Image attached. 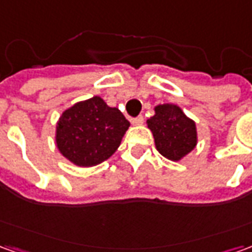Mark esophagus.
<instances>
[{
  "label": "esophagus",
  "instance_id": "34e87169",
  "mask_svg": "<svg viewBox=\"0 0 252 252\" xmlns=\"http://www.w3.org/2000/svg\"><path fill=\"white\" fill-rule=\"evenodd\" d=\"M143 121H144V117H143L142 115L137 116V117H133V119H131V123L133 124V126H140V124H143Z\"/></svg>",
  "mask_w": 252,
  "mask_h": 252
}]
</instances>
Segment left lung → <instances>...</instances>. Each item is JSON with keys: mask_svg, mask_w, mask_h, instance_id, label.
<instances>
[{"mask_svg": "<svg viewBox=\"0 0 252 252\" xmlns=\"http://www.w3.org/2000/svg\"><path fill=\"white\" fill-rule=\"evenodd\" d=\"M159 153L170 160H180L197 144L194 121L188 119L180 106L159 105L155 116L147 120Z\"/></svg>", "mask_w": 252, "mask_h": 252, "instance_id": "1", "label": "left lung"}]
</instances>
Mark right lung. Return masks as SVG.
<instances>
[{
    "label": "right lung",
    "instance_id": "obj_1",
    "mask_svg": "<svg viewBox=\"0 0 252 252\" xmlns=\"http://www.w3.org/2000/svg\"><path fill=\"white\" fill-rule=\"evenodd\" d=\"M128 126L120 110L93 97L63 112L57 126L58 148L77 166H95L113 155Z\"/></svg>",
    "mask_w": 252,
    "mask_h": 252
}]
</instances>
